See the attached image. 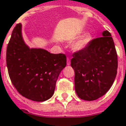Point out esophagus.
Segmentation results:
<instances>
[{"instance_id":"34e87169","label":"esophagus","mask_w":126,"mask_h":126,"mask_svg":"<svg viewBox=\"0 0 126 126\" xmlns=\"http://www.w3.org/2000/svg\"><path fill=\"white\" fill-rule=\"evenodd\" d=\"M70 59L69 58H67V65H70Z\"/></svg>"}]
</instances>
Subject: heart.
<instances>
[{
    "mask_svg": "<svg viewBox=\"0 0 126 126\" xmlns=\"http://www.w3.org/2000/svg\"><path fill=\"white\" fill-rule=\"evenodd\" d=\"M92 37L89 33H85L74 42L72 49L75 52H80L87 47L91 41Z\"/></svg>",
    "mask_w": 126,
    "mask_h": 126,
    "instance_id": "heart-1",
    "label": "heart"
}]
</instances>
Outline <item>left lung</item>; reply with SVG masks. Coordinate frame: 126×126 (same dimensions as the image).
I'll return each instance as SVG.
<instances>
[{
	"instance_id": "1",
	"label": "left lung",
	"mask_w": 126,
	"mask_h": 126,
	"mask_svg": "<svg viewBox=\"0 0 126 126\" xmlns=\"http://www.w3.org/2000/svg\"><path fill=\"white\" fill-rule=\"evenodd\" d=\"M71 66L75 72V90L85 100H94L106 94L114 81L118 56L110 33L91 40L87 47L73 54Z\"/></svg>"
}]
</instances>
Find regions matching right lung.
Returning a JSON list of instances; mask_svg holds the SVG:
<instances>
[{
  "label": "right lung",
  "instance_id": "1",
  "mask_svg": "<svg viewBox=\"0 0 126 126\" xmlns=\"http://www.w3.org/2000/svg\"><path fill=\"white\" fill-rule=\"evenodd\" d=\"M10 78L17 92L30 100L43 102L53 95L60 72L66 66L64 54L30 48L21 35V24L14 28L6 49Z\"/></svg>",
  "mask_w": 126,
  "mask_h": 126
}]
</instances>
